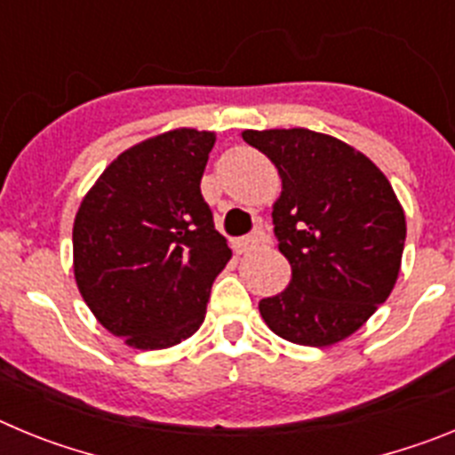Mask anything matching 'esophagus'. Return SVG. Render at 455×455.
<instances>
[{
  "label": "esophagus",
  "instance_id": "34e87169",
  "mask_svg": "<svg viewBox=\"0 0 455 455\" xmlns=\"http://www.w3.org/2000/svg\"><path fill=\"white\" fill-rule=\"evenodd\" d=\"M267 241H268V236L264 235V232H255V235L243 236V239L236 241V251L243 252V255H248V252L259 251V248H262Z\"/></svg>",
  "mask_w": 455,
  "mask_h": 455
}]
</instances>
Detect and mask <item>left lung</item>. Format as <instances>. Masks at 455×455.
<instances>
[{"label": "left lung", "mask_w": 455, "mask_h": 455, "mask_svg": "<svg viewBox=\"0 0 455 455\" xmlns=\"http://www.w3.org/2000/svg\"><path fill=\"white\" fill-rule=\"evenodd\" d=\"M275 164L277 248L291 264L283 293L259 300L275 335L331 347L387 300L401 268L405 216L392 184L363 152L309 130L243 132Z\"/></svg>", "instance_id": "8db88e82"}]
</instances>
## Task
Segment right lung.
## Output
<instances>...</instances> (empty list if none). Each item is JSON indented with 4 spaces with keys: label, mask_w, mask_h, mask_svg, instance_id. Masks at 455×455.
<instances>
[{
    "label": "right lung",
    "mask_w": 455,
    "mask_h": 455,
    "mask_svg": "<svg viewBox=\"0 0 455 455\" xmlns=\"http://www.w3.org/2000/svg\"><path fill=\"white\" fill-rule=\"evenodd\" d=\"M216 136L172 130L130 148L88 191L72 228L75 277L100 323L155 351L198 331L230 262L200 193Z\"/></svg>",
    "instance_id": "obj_1"
}]
</instances>
